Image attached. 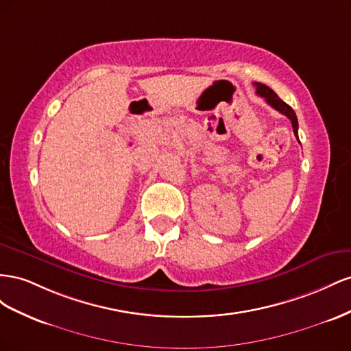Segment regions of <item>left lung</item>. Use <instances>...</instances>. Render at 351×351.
<instances>
[{"label": "left lung", "instance_id": "left-lung-1", "mask_svg": "<svg viewBox=\"0 0 351 351\" xmlns=\"http://www.w3.org/2000/svg\"><path fill=\"white\" fill-rule=\"evenodd\" d=\"M254 86H256V94L263 97L266 99V103L269 106H272L275 110H278L279 113L285 114L289 120H291V125H293V131H294V135L295 138L298 139V122H297V116L294 113V110L289 107L287 103H284L281 98H279L272 89H270L269 86L260 84V82H254ZM300 143V141H298Z\"/></svg>", "mask_w": 351, "mask_h": 351}]
</instances>
